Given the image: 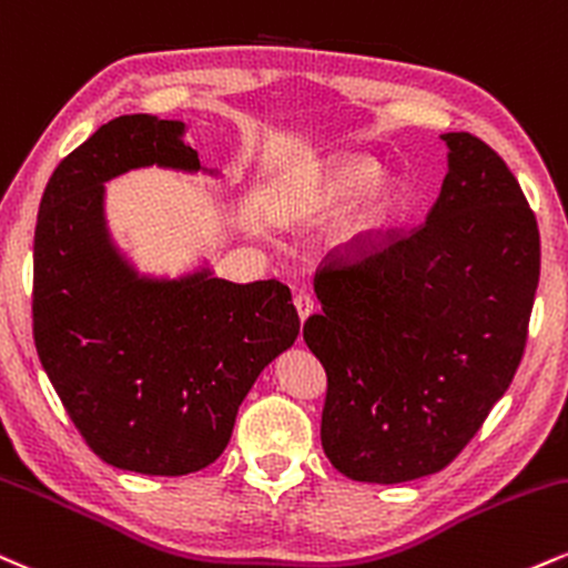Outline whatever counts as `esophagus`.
I'll return each instance as SVG.
<instances>
[{
	"label": "esophagus",
	"mask_w": 568,
	"mask_h": 568,
	"mask_svg": "<svg viewBox=\"0 0 568 568\" xmlns=\"http://www.w3.org/2000/svg\"><path fill=\"white\" fill-rule=\"evenodd\" d=\"M293 306H296L298 320H302V323L314 312V302H312L310 293H296V298H293Z\"/></svg>",
	"instance_id": "1"
}]
</instances>
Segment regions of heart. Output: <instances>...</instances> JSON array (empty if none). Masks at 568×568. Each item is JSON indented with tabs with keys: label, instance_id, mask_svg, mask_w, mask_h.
Masks as SVG:
<instances>
[{
	"label": "heart",
	"instance_id": "b5f03b06",
	"mask_svg": "<svg viewBox=\"0 0 568 568\" xmlns=\"http://www.w3.org/2000/svg\"><path fill=\"white\" fill-rule=\"evenodd\" d=\"M381 172H384V169H381V163L373 159H362V155L338 159L336 163H331V169H327L325 174V203H331V206H346V203L357 201L375 181L381 180ZM405 197L407 195L402 184L379 182L372 193L367 194L357 214H354L349 222L338 230V235L333 237V248L344 256H354L359 254V251H365L367 245L378 241V237L396 222V216L405 209Z\"/></svg>",
	"mask_w": 568,
	"mask_h": 568
}]
</instances>
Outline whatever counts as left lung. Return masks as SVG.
I'll list each match as a JSON object with an SVG mask.
<instances>
[{"label":"left lung","mask_w":568,"mask_h":568,"mask_svg":"<svg viewBox=\"0 0 568 568\" xmlns=\"http://www.w3.org/2000/svg\"><path fill=\"white\" fill-rule=\"evenodd\" d=\"M449 172L426 222L386 230L314 275L323 314V449L354 481L447 468L521 365L539 283V230L514 172L468 132L442 134Z\"/></svg>","instance_id":"1"}]
</instances>
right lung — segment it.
Masks as SVG:
<instances>
[{"instance_id":"add662e5","label":"right lung","mask_w":568,"mask_h":568,"mask_svg":"<svg viewBox=\"0 0 568 568\" xmlns=\"http://www.w3.org/2000/svg\"><path fill=\"white\" fill-rule=\"evenodd\" d=\"M182 121L119 115L58 163L33 235V344L94 455L148 476L206 468L258 373L298 336L280 280L209 270L140 277L113 248L102 182L140 166L197 172Z\"/></svg>"}]
</instances>
